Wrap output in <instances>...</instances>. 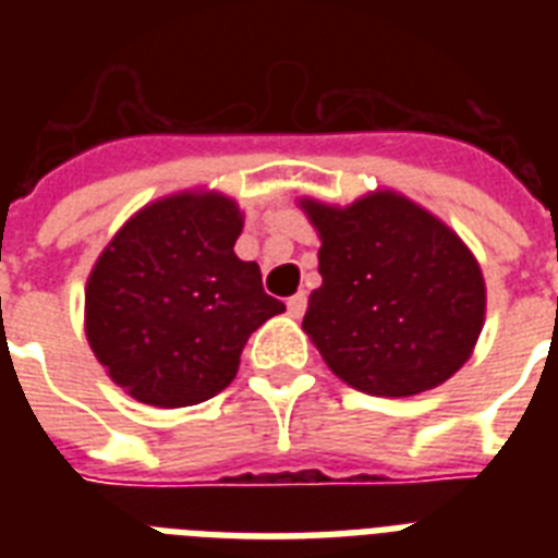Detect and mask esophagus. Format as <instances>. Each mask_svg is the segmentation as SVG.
<instances>
[{"label": "esophagus", "mask_w": 558, "mask_h": 558, "mask_svg": "<svg viewBox=\"0 0 558 558\" xmlns=\"http://www.w3.org/2000/svg\"><path fill=\"white\" fill-rule=\"evenodd\" d=\"M287 310L292 315H295V318H301V315L306 313V292H298V295H292L287 301Z\"/></svg>", "instance_id": "obj_1"}]
</instances>
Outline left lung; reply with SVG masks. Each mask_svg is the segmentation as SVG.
<instances>
[{"label":"left lung","mask_w":558,"mask_h":558,"mask_svg":"<svg viewBox=\"0 0 558 558\" xmlns=\"http://www.w3.org/2000/svg\"><path fill=\"white\" fill-rule=\"evenodd\" d=\"M322 234L304 330L330 371L373 397H414L458 371L484 327L481 266L454 231L397 193L304 202Z\"/></svg>","instance_id":"8db88e82"}]
</instances>
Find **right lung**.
<instances>
[{"label":"right lung","instance_id":"obj_1","mask_svg":"<svg viewBox=\"0 0 558 558\" xmlns=\"http://www.w3.org/2000/svg\"><path fill=\"white\" fill-rule=\"evenodd\" d=\"M243 217L219 193H179L135 214L86 287V336L138 402L185 408L217 397L245 341L287 306L234 254Z\"/></svg>","mask_w":558,"mask_h":558}]
</instances>
